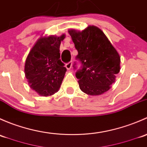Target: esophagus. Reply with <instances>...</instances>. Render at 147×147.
<instances>
[{"label": "esophagus", "mask_w": 147, "mask_h": 147, "mask_svg": "<svg viewBox=\"0 0 147 147\" xmlns=\"http://www.w3.org/2000/svg\"><path fill=\"white\" fill-rule=\"evenodd\" d=\"M66 69H68V70L71 69V68L72 67V61H69V62H68L67 63H66Z\"/></svg>", "instance_id": "esophagus-1"}]
</instances>
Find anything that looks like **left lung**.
I'll list each match as a JSON object with an SVG mask.
<instances>
[{
	"label": "left lung",
	"mask_w": 147,
	"mask_h": 147,
	"mask_svg": "<svg viewBox=\"0 0 147 147\" xmlns=\"http://www.w3.org/2000/svg\"><path fill=\"white\" fill-rule=\"evenodd\" d=\"M78 51L81 67L76 72L80 89L91 96L107 91L119 73L120 57L102 30L89 26L82 32L69 31ZM76 62L73 66L76 69Z\"/></svg>",
	"instance_id": "8db88e82"
}]
</instances>
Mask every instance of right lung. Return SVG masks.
Instances as JSON below:
<instances>
[{
  "mask_svg": "<svg viewBox=\"0 0 147 147\" xmlns=\"http://www.w3.org/2000/svg\"><path fill=\"white\" fill-rule=\"evenodd\" d=\"M64 34L40 38L26 59L25 73L31 88L40 96H51L58 91L66 71L60 59L59 47Z\"/></svg>",
  "mask_w": 147,
  "mask_h": 147,
  "instance_id": "right-lung-1",
  "label": "right lung"
}]
</instances>
